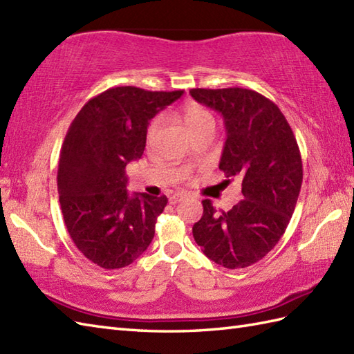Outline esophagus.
Returning <instances> with one entry per match:
<instances>
[{
    "mask_svg": "<svg viewBox=\"0 0 354 354\" xmlns=\"http://www.w3.org/2000/svg\"><path fill=\"white\" fill-rule=\"evenodd\" d=\"M186 195L183 192H177V194H172L169 197V204H177L178 201H182Z\"/></svg>",
    "mask_w": 354,
    "mask_h": 354,
    "instance_id": "esophagus-1",
    "label": "esophagus"
}]
</instances>
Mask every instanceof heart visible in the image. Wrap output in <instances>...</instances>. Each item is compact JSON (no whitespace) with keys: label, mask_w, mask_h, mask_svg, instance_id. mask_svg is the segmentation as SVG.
<instances>
[{"label":"heart","mask_w":354,"mask_h":354,"mask_svg":"<svg viewBox=\"0 0 354 354\" xmlns=\"http://www.w3.org/2000/svg\"><path fill=\"white\" fill-rule=\"evenodd\" d=\"M183 121L187 125V129L191 131L201 127L204 124H214V116L207 111V109H204L203 106L197 104V103H189L183 107ZM160 120L157 118L151 122L150 127H148V139H150L154 131L159 127Z\"/></svg>","instance_id":"b5f03b06"}]
</instances>
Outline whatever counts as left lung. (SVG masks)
<instances>
[{"label":"left lung","mask_w":354,"mask_h":354,"mask_svg":"<svg viewBox=\"0 0 354 354\" xmlns=\"http://www.w3.org/2000/svg\"><path fill=\"white\" fill-rule=\"evenodd\" d=\"M191 95L223 115L227 139L219 169L242 180V200L230 210L216 212L203 200L194 239L215 263L245 268L283 236L301 189V154L285 115L259 92L197 88Z\"/></svg>","instance_id":"left-lung-1"}]
</instances>
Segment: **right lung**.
Wrapping results in <instances>:
<instances>
[{
  "label": "right lung",
  "instance_id": "1",
  "mask_svg": "<svg viewBox=\"0 0 354 354\" xmlns=\"http://www.w3.org/2000/svg\"><path fill=\"white\" fill-rule=\"evenodd\" d=\"M182 95L120 86L89 100L69 125L59 159V201L71 239L101 268L130 265L154 238L168 198L130 195L125 165L144 154L153 118Z\"/></svg>",
  "mask_w": 354,
  "mask_h": 354
}]
</instances>
